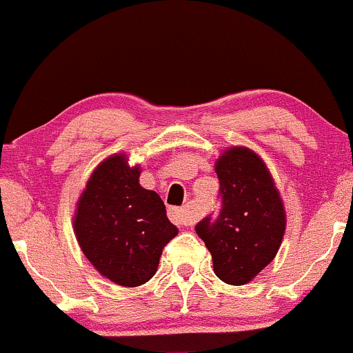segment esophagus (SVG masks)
I'll return each mask as SVG.
<instances>
[{
  "instance_id": "1",
  "label": "esophagus",
  "mask_w": 353,
  "mask_h": 353,
  "mask_svg": "<svg viewBox=\"0 0 353 353\" xmlns=\"http://www.w3.org/2000/svg\"><path fill=\"white\" fill-rule=\"evenodd\" d=\"M168 217L173 224H176V226H190V224L194 223L190 212H188L185 207H170Z\"/></svg>"
}]
</instances>
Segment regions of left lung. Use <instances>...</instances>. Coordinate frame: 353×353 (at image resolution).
Instances as JSON below:
<instances>
[{"mask_svg":"<svg viewBox=\"0 0 353 353\" xmlns=\"http://www.w3.org/2000/svg\"><path fill=\"white\" fill-rule=\"evenodd\" d=\"M221 212L195 231L212 255L214 272L231 285L248 284L281 248L285 210L263 159L248 148H230L216 161Z\"/></svg>","mask_w":353,"mask_h":353,"instance_id":"8db88e82","label":"left lung"}]
</instances>
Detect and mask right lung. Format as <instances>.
Masks as SVG:
<instances>
[{
    "instance_id": "obj_1",
    "label": "right lung",
    "mask_w": 353,
    "mask_h": 353,
    "mask_svg": "<svg viewBox=\"0 0 353 353\" xmlns=\"http://www.w3.org/2000/svg\"><path fill=\"white\" fill-rule=\"evenodd\" d=\"M139 166L125 154L101 161L90 176L74 214L83 253L103 277L123 287L146 284L163 248L178 234L156 192L139 185Z\"/></svg>"
}]
</instances>
